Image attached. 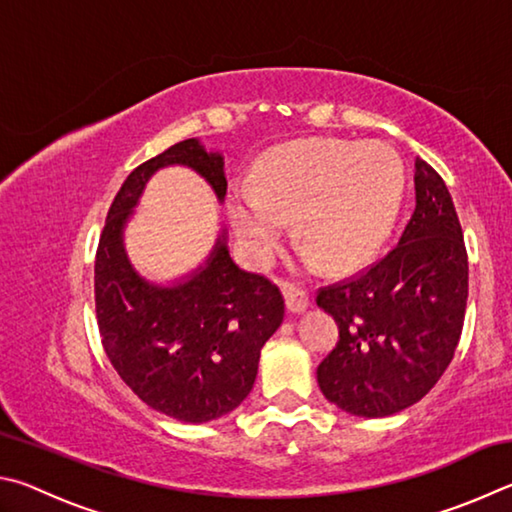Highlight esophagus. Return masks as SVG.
Here are the masks:
<instances>
[{
    "label": "esophagus",
    "instance_id": "obj_1",
    "mask_svg": "<svg viewBox=\"0 0 512 512\" xmlns=\"http://www.w3.org/2000/svg\"><path fill=\"white\" fill-rule=\"evenodd\" d=\"M308 292L303 288H297V285H288L285 288V308L290 312H303L308 308Z\"/></svg>",
    "mask_w": 512,
    "mask_h": 512
}]
</instances>
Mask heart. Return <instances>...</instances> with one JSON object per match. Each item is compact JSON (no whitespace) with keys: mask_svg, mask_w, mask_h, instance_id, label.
Wrapping results in <instances>:
<instances>
[{"mask_svg":"<svg viewBox=\"0 0 512 512\" xmlns=\"http://www.w3.org/2000/svg\"><path fill=\"white\" fill-rule=\"evenodd\" d=\"M405 191V168L380 143L308 139L265 161L258 186L231 188L229 213L256 263H270L294 220L297 238L328 270L362 263L387 236Z\"/></svg>","mask_w":512,"mask_h":512,"instance_id":"heart-1","label":"heart"}]
</instances>
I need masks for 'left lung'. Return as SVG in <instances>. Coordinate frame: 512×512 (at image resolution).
Instances as JSON below:
<instances>
[{
    "mask_svg": "<svg viewBox=\"0 0 512 512\" xmlns=\"http://www.w3.org/2000/svg\"><path fill=\"white\" fill-rule=\"evenodd\" d=\"M468 301V251L443 177L416 161V209L396 247L317 290L339 339L317 366L324 396L355 416L414 405L450 366Z\"/></svg>",
    "mask_w": 512,
    "mask_h": 512,
    "instance_id": "1",
    "label": "left lung"
}]
</instances>
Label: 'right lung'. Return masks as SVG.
I'll return each mask as SVG.
<instances>
[{"label": "right lung", "instance_id": "add662e5", "mask_svg": "<svg viewBox=\"0 0 512 512\" xmlns=\"http://www.w3.org/2000/svg\"><path fill=\"white\" fill-rule=\"evenodd\" d=\"M195 168L222 200L224 161L195 139L143 161L125 179L107 211L94 263L98 333L121 380L148 407L186 423H206L249 396L258 357L285 315V301L267 276L231 261L220 240L202 272L175 288L139 279L123 251L121 231L157 168Z\"/></svg>", "mask_w": 512, "mask_h": 512}]
</instances>
